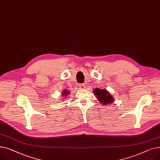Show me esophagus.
Listing matches in <instances>:
<instances>
[{
    "label": "esophagus",
    "mask_w": 160,
    "mask_h": 160,
    "mask_svg": "<svg viewBox=\"0 0 160 160\" xmlns=\"http://www.w3.org/2000/svg\"><path fill=\"white\" fill-rule=\"evenodd\" d=\"M79 88L82 89H84L85 88V85L83 84V83H80V84L79 85Z\"/></svg>",
    "instance_id": "obj_1"
}]
</instances>
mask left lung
Here are the masks:
<instances>
[{"mask_svg": "<svg viewBox=\"0 0 160 160\" xmlns=\"http://www.w3.org/2000/svg\"><path fill=\"white\" fill-rule=\"evenodd\" d=\"M94 94L98 101L104 106L111 104L114 101L113 97L106 89L95 88L93 90Z\"/></svg>", "mask_w": 160, "mask_h": 160, "instance_id": "8db88e82", "label": "left lung"}]
</instances>
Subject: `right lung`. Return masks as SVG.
Returning <instances> with one entry per match:
<instances>
[{
  "label": "right lung",
  "instance_id": "1",
  "mask_svg": "<svg viewBox=\"0 0 160 160\" xmlns=\"http://www.w3.org/2000/svg\"><path fill=\"white\" fill-rule=\"evenodd\" d=\"M61 93H62V96L65 97L63 98H65L67 95L70 94V91H67V90H66V89H64V90L63 91V92H62ZM66 98H67V97H66Z\"/></svg>",
  "mask_w": 160,
  "mask_h": 160
}]
</instances>
